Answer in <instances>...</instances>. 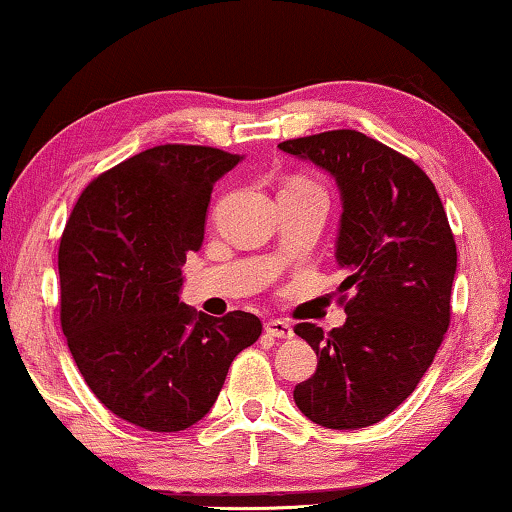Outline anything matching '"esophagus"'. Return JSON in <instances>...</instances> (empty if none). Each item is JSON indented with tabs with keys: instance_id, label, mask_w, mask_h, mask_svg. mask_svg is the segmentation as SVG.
Here are the masks:
<instances>
[{
	"instance_id": "obj_1",
	"label": "esophagus",
	"mask_w": 512,
	"mask_h": 512,
	"mask_svg": "<svg viewBox=\"0 0 512 512\" xmlns=\"http://www.w3.org/2000/svg\"><path fill=\"white\" fill-rule=\"evenodd\" d=\"M265 331H268V336H272V338H291V336H294V329H291V324L284 322V320L265 322Z\"/></svg>"
}]
</instances>
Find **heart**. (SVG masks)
Masks as SVG:
<instances>
[{"label": "heart", "instance_id": "heart-1", "mask_svg": "<svg viewBox=\"0 0 512 512\" xmlns=\"http://www.w3.org/2000/svg\"><path fill=\"white\" fill-rule=\"evenodd\" d=\"M294 183H305V181H294Z\"/></svg>", "mask_w": 512, "mask_h": 512}]
</instances>
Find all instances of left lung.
<instances>
[{"mask_svg":"<svg viewBox=\"0 0 512 512\" xmlns=\"http://www.w3.org/2000/svg\"><path fill=\"white\" fill-rule=\"evenodd\" d=\"M280 150L336 178V261L348 275L338 291L353 289L338 298L343 327H294L317 355L294 402L317 426H374L414 393L449 329L456 242L447 211L426 171L360 131L291 138Z\"/></svg>","mask_w":512,"mask_h":512,"instance_id":"8db88e82","label":"left lung"}]
</instances>
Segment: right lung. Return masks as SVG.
Instances as JSON below:
<instances>
[{
    "instance_id": "obj_1",
    "label": "right lung",
    "mask_w": 512,
    "mask_h": 512,
    "mask_svg": "<svg viewBox=\"0 0 512 512\" xmlns=\"http://www.w3.org/2000/svg\"><path fill=\"white\" fill-rule=\"evenodd\" d=\"M240 155L167 143L124 159L79 195L58 247L61 327L101 404L152 433L190 428L263 324L178 303L218 178Z\"/></svg>"
}]
</instances>
